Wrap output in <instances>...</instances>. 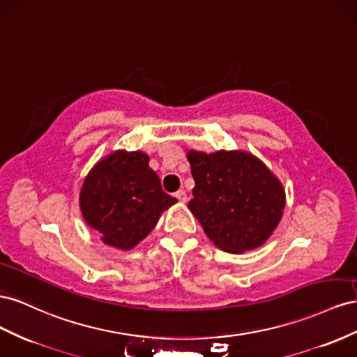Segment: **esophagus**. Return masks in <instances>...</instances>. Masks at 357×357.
I'll list each match as a JSON object with an SVG mask.
<instances>
[{"instance_id": "34e87169", "label": "esophagus", "mask_w": 357, "mask_h": 357, "mask_svg": "<svg viewBox=\"0 0 357 357\" xmlns=\"http://www.w3.org/2000/svg\"><path fill=\"white\" fill-rule=\"evenodd\" d=\"M175 196L179 202H187V192L184 190H179L175 192Z\"/></svg>"}]
</instances>
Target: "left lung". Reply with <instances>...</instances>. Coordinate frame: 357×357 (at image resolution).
Returning <instances> with one entry per match:
<instances>
[{
    "label": "left lung",
    "instance_id": "obj_1",
    "mask_svg": "<svg viewBox=\"0 0 357 357\" xmlns=\"http://www.w3.org/2000/svg\"><path fill=\"white\" fill-rule=\"evenodd\" d=\"M187 157L196 184L188 208L206 236L227 252L260 247L286 205L280 181L247 152L190 151Z\"/></svg>",
    "mask_w": 357,
    "mask_h": 357
}]
</instances>
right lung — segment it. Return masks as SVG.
I'll return each instance as SVG.
<instances>
[{"instance_id":"obj_1","label":"right lung","mask_w":357,"mask_h":357,"mask_svg":"<svg viewBox=\"0 0 357 357\" xmlns=\"http://www.w3.org/2000/svg\"><path fill=\"white\" fill-rule=\"evenodd\" d=\"M176 199L162 191L145 152L118 151L89 172L80 191V211L110 247L130 250L155 227Z\"/></svg>"}]
</instances>
